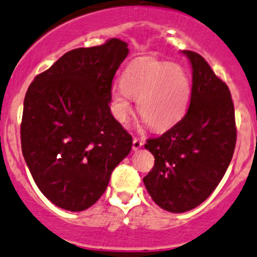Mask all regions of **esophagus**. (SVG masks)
<instances>
[{"instance_id": "esophagus-1", "label": "esophagus", "mask_w": 257, "mask_h": 257, "mask_svg": "<svg viewBox=\"0 0 257 257\" xmlns=\"http://www.w3.org/2000/svg\"><path fill=\"white\" fill-rule=\"evenodd\" d=\"M143 141L139 138H134L133 139V146H132V148H133V151H138L139 148H142L143 147Z\"/></svg>"}]
</instances>
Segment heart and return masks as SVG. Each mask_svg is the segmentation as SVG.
<instances>
[{
	"label": "heart",
	"mask_w": 257,
	"mask_h": 257,
	"mask_svg": "<svg viewBox=\"0 0 257 257\" xmlns=\"http://www.w3.org/2000/svg\"><path fill=\"white\" fill-rule=\"evenodd\" d=\"M111 110L116 120L126 123L132 113V98L137 111L153 131L173 128L186 115L192 85L186 71L171 62L152 57L136 60L125 69L121 84L111 88Z\"/></svg>",
	"instance_id": "b5f03b06"
}]
</instances>
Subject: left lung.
Listing matches in <instances>:
<instances>
[{
  "instance_id": "obj_1",
  "label": "left lung",
  "mask_w": 257,
  "mask_h": 257,
  "mask_svg": "<svg viewBox=\"0 0 257 257\" xmlns=\"http://www.w3.org/2000/svg\"><path fill=\"white\" fill-rule=\"evenodd\" d=\"M183 54L192 65L188 110L177 125L144 146L154 156L144 186L159 207L173 213L197 207L215 191L232 159L237 136L228 86L200 54Z\"/></svg>"
}]
</instances>
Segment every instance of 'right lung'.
Returning a JSON list of instances; mask_svg holds the SVG:
<instances>
[{
    "label": "right lung",
    "mask_w": 257,
    "mask_h": 257,
    "mask_svg": "<svg viewBox=\"0 0 257 257\" xmlns=\"http://www.w3.org/2000/svg\"><path fill=\"white\" fill-rule=\"evenodd\" d=\"M128 44L110 39L62 55L27 89L21 148L35 183L57 207L79 212L101 197L132 136L110 113L111 83Z\"/></svg>",
    "instance_id": "add662e5"
}]
</instances>
